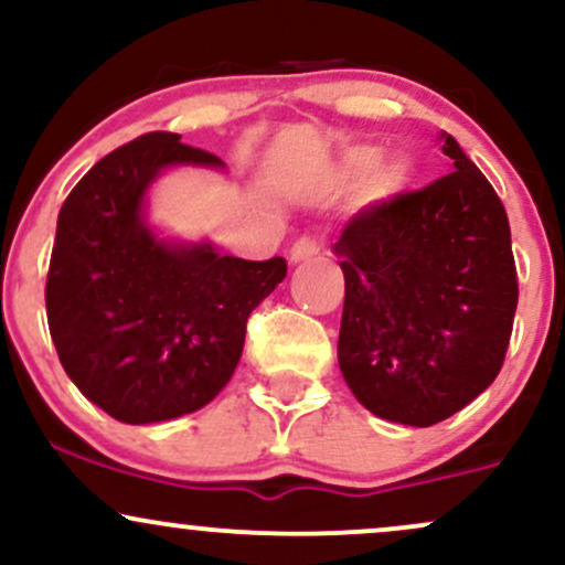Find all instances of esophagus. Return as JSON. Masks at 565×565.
<instances>
[{
  "label": "esophagus",
  "mask_w": 565,
  "mask_h": 565,
  "mask_svg": "<svg viewBox=\"0 0 565 565\" xmlns=\"http://www.w3.org/2000/svg\"><path fill=\"white\" fill-rule=\"evenodd\" d=\"M319 255V244L313 242V238H297L295 244H291L289 249V263L291 265H300L305 260H310V257Z\"/></svg>",
  "instance_id": "obj_1"
}]
</instances>
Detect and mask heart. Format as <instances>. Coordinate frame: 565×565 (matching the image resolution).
<instances>
[{"label":"heart","mask_w":565,"mask_h":565,"mask_svg":"<svg viewBox=\"0 0 565 565\" xmlns=\"http://www.w3.org/2000/svg\"><path fill=\"white\" fill-rule=\"evenodd\" d=\"M380 159V148L353 146L337 159V178L342 183H361L364 180V199L369 204H387L398 199L412 185L414 167L406 157Z\"/></svg>","instance_id":"heart-1"}]
</instances>
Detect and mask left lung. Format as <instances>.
Here are the masks:
<instances>
[{"mask_svg": "<svg viewBox=\"0 0 565 565\" xmlns=\"http://www.w3.org/2000/svg\"><path fill=\"white\" fill-rule=\"evenodd\" d=\"M449 174L359 212L332 252L345 276L337 361L374 417L430 427L502 369L518 305L510 223L449 132Z\"/></svg>", "mask_w": 565, "mask_h": 565, "instance_id": "obj_1", "label": "left lung"}]
</instances>
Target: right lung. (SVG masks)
Masks as SVG:
<instances>
[{"instance_id":"right-lung-1","label":"right lung","mask_w":565,"mask_h":565,"mask_svg":"<svg viewBox=\"0 0 565 565\" xmlns=\"http://www.w3.org/2000/svg\"><path fill=\"white\" fill-rule=\"evenodd\" d=\"M178 167L225 172L174 132L116 148L57 215L47 321L63 369L103 412L153 425L199 412L228 385L246 319L287 276V260L220 255L151 223L148 196Z\"/></svg>"}]
</instances>
